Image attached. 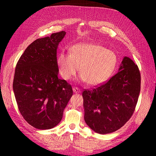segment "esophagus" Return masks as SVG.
Masks as SVG:
<instances>
[{
    "label": "esophagus",
    "mask_w": 156,
    "mask_h": 156,
    "mask_svg": "<svg viewBox=\"0 0 156 156\" xmlns=\"http://www.w3.org/2000/svg\"><path fill=\"white\" fill-rule=\"evenodd\" d=\"M73 93H75V94H79L80 92L79 88L75 87H73Z\"/></svg>",
    "instance_id": "obj_1"
}]
</instances>
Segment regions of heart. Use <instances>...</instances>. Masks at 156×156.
Returning a JSON list of instances; mask_svg holds the SVG:
<instances>
[{
    "label": "heart",
    "instance_id": "1",
    "mask_svg": "<svg viewBox=\"0 0 156 156\" xmlns=\"http://www.w3.org/2000/svg\"><path fill=\"white\" fill-rule=\"evenodd\" d=\"M60 76L70 80L78 71L80 80L96 87L103 84L114 73L118 58L114 52L95 43H80L72 47L70 54L60 52L57 58Z\"/></svg>",
    "mask_w": 156,
    "mask_h": 156
}]
</instances>
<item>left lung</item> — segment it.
<instances>
[{
    "label": "left lung",
    "mask_w": 156,
    "mask_h": 156,
    "mask_svg": "<svg viewBox=\"0 0 156 156\" xmlns=\"http://www.w3.org/2000/svg\"><path fill=\"white\" fill-rule=\"evenodd\" d=\"M140 91V73L129 57L123 58L118 72L106 83L83 92L84 119L92 130L107 134L130 119Z\"/></svg>",
    "instance_id": "left-lung-1"
}]
</instances>
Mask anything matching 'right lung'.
Here are the masks:
<instances>
[{
  "instance_id": "right-lung-1",
  "label": "right lung",
  "mask_w": 156,
  "mask_h": 156,
  "mask_svg": "<svg viewBox=\"0 0 156 156\" xmlns=\"http://www.w3.org/2000/svg\"><path fill=\"white\" fill-rule=\"evenodd\" d=\"M65 35L62 31L34 41L16 67L13 90L18 109L30 125L41 130L58 125L73 95L72 86L58 77L57 49Z\"/></svg>"
}]
</instances>
